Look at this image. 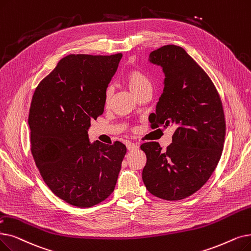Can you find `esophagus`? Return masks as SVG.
<instances>
[{"label": "esophagus", "mask_w": 251, "mask_h": 251, "mask_svg": "<svg viewBox=\"0 0 251 251\" xmlns=\"http://www.w3.org/2000/svg\"><path fill=\"white\" fill-rule=\"evenodd\" d=\"M138 149V146L136 144H133V143H128L127 144V150L128 151H133V150H136Z\"/></svg>", "instance_id": "1"}]
</instances>
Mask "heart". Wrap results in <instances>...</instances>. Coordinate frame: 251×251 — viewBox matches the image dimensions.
I'll return each mask as SVG.
<instances>
[{
  "mask_svg": "<svg viewBox=\"0 0 251 251\" xmlns=\"http://www.w3.org/2000/svg\"><path fill=\"white\" fill-rule=\"evenodd\" d=\"M123 81L125 84L129 87L130 90H131L136 96L141 94L145 91L151 90L152 85L148 75L141 72L140 70H130L128 71L123 77ZM112 96V90L111 88H107L104 92V104L107 105L108 102H110Z\"/></svg>",
  "mask_w": 251,
  "mask_h": 251,
  "instance_id": "b5f03b06",
  "label": "heart"
}]
</instances>
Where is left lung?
<instances>
[{
    "instance_id": "obj_1",
    "label": "left lung",
    "mask_w": 251,
    "mask_h": 251,
    "mask_svg": "<svg viewBox=\"0 0 251 251\" xmlns=\"http://www.w3.org/2000/svg\"><path fill=\"white\" fill-rule=\"evenodd\" d=\"M150 61L165 74L151 127L173 125L176 131L166 151L157 141L140 146L147 156L143 180L155 197L178 201L200 190L219 164L226 135L224 107L209 75L183 48L163 46L151 52Z\"/></svg>"
}]
</instances>
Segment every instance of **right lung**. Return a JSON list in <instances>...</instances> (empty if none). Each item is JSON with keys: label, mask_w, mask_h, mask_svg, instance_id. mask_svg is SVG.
<instances>
[{"label": "right lung", "mask_w": 251, "mask_h": 251, "mask_svg": "<svg viewBox=\"0 0 251 251\" xmlns=\"http://www.w3.org/2000/svg\"><path fill=\"white\" fill-rule=\"evenodd\" d=\"M122 53L70 54L32 95L30 151L43 180L58 198L88 208L114 192L126 154L120 141L89 143L87 130L104 111V92Z\"/></svg>", "instance_id": "obj_1"}]
</instances>
